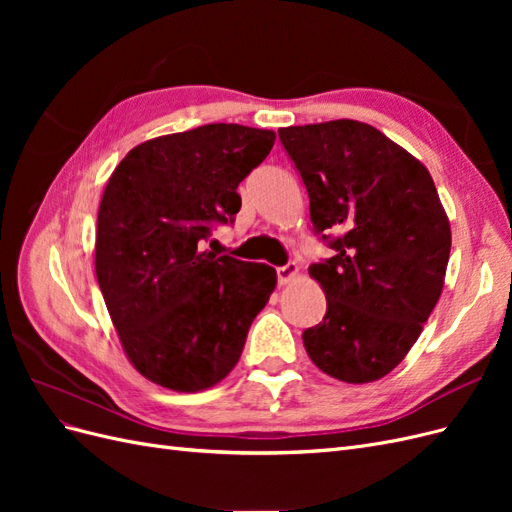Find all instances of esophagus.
Masks as SVG:
<instances>
[{
	"label": "esophagus",
	"mask_w": 512,
	"mask_h": 512,
	"mask_svg": "<svg viewBox=\"0 0 512 512\" xmlns=\"http://www.w3.org/2000/svg\"><path fill=\"white\" fill-rule=\"evenodd\" d=\"M297 275H299V267L294 265V262H288L284 267H277V282L280 284H290Z\"/></svg>",
	"instance_id": "1"
}]
</instances>
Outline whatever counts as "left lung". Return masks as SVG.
Returning <instances> with one entry per match:
<instances>
[{"instance_id": "left-lung-1", "label": "left lung", "mask_w": 512, "mask_h": 512, "mask_svg": "<svg viewBox=\"0 0 512 512\" xmlns=\"http://www.w3.org/2000/svg\"><path fill=\"white\" fill-rule=\"evenodd\" d=\"M309 194V218L335 256L309 267L327 314L303 333L324 374L348 384L384 378L406 359L436 307L451 224L429 170L363 121L280 130Z\"/></svg>"}]
</instances>
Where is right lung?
Masks as SVG:
<instances>
[{
    "label": "right lung",
    "instance_id": "1",
    "mask_svg": "<svg viewBox=\"0 0 512 512\" xmlns=\"http://www.w3.org/2000/svg\"><path fill=\"white\" fill-rule=\"evenodd\" d=\"M273 143V130L209 123L149 138L108 177L96 277L128 361L164 389L222 382L277 286L269 265L203 250L213 222L239 213V183Z\"/></svg>",
    "mask_w": 512,
    "mask_h": 512
}]
</instances>
